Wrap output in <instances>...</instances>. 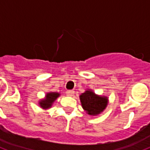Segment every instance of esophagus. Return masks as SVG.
Here are the masks:
<instances>
[{"label":"esophagus","instance_id":"1","mask_svg":"<svg viewBox=\"0 0 150 150\" xmlns=\"http://www.w3.org/2000/svg\"><path fill=\"white\" fill-rule=\"evenodd\" d=\"M67 95L68 96H73L74 95V90H67Z\"/></svg>","mask_w":150,"mask_h":150}]
</instances>
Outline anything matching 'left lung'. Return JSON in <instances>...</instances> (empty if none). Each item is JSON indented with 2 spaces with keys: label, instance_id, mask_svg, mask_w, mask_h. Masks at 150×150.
Listing matches in <instances>:
<instances>
[{
  "label": "left lung",
  "instance_id": "1",
  "mask_svg": "<svg viewBox=\"0 0 150 150\" xmlns=\"http://www.w3.org/2000/svg\"><path fill=\"white\" fill-rule=\"evenodd\" d=\"M82 107L88 115L97 116L104 111L108 104L107 96L96 94L92 90L87 89L80 95Z\"/></svg>",
  "mask_w": 150,
  "mask_h": 150
}]
</instances>
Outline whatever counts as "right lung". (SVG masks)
<instances>
[{
	"label": "right lung",
	"instance_id": "1",
	"mask_svg": "<svg viewBox=\"0 0 150 150\" xmlns=\"http://www.w3.org/2000/svg\"><path fill=\"white\" fill-rule=\"evenodd\" d=\"M60 96V93L57 92L47 93L44 99L39 100V106L44 110H48L52 107V105L57 99Z\"/></svg>",
	"mask_w": 150,
	"mask_h": 150
}]
</instances>
